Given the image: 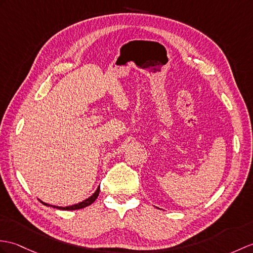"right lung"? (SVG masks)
I'll return each mask as SVG.
<instances>
[{
	"label": "right lung",
	"mask_w": 253,
	"mask_h": 253,
	"mask_svg": "<svg viewBox=\"0 0 253 253\" xmlns=\"http://www.w3.org/2000/svg\"><path fill=\"white\" fill-rule=\"evenodd\" d=\"M99 192H100V186L98 187V189L96 190V192L93 193L90 197H88L87 199H85V201L81 202L79 204H75V205H72V206H68V207H58V206H52V205L46 204V203H43V202H41V203H42L43 205H45V206L57 208V209H60V210H78V209H82V208H85L87 206H89V205H91L93 202H95L96 199H97V197H98V195H99Z\"/></svg>",
	"instance_id": "obj_1"
}]
</instances>
